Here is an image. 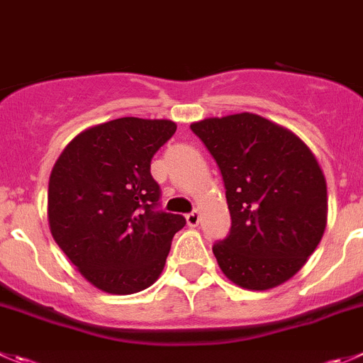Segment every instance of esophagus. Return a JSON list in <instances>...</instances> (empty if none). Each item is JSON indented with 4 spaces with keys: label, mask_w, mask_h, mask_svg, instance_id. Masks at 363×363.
Segmentation results:
<instances>
[{
    "label": "esophagus",
    "mask_w": 363,
    "mask_h": 363,
    "mask_svg": "<svg viewBox=\"0 0 363 363\" xmlns=\"http://www.w3.org/2000/svg\"><path fill=\"white\" fill-rule=\"evenodd\" d=\"M199 219H201V213H199L198 210H194V212H191V213H187V216H185V220H187V224L191 228L198 226Z\"/></svg>",
    "instance_id": "34e87169"
}]
</instances>
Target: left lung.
Here are the masks:
<instances>
[{
    "label": "left lung",
    "mask_w": 363,
    "mask_h": 363,
    "mask_svg": "<svg viewBox=\"0 0 363 363\" xmlns=\"http://www.w3.org/2000/svg\"><path fill=\"white\" fill-rule=\"evenodd\" d=\"M223 174L230 235L213 244L220 271L247 291L291 279L320 242L328 223L326 178L292 130L258 113L191 124Z\"/></svg>",
    "instance_id": "obj_1"
}]
</instances>
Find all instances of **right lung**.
<instances>
[{
	"mask_svg": "<svg viewBox=\"0 0 363 363\" xmlns=\"http://www.w3.org/2000/svg\"><path fill=\"white\" fill-rule=\"evenodd\" d=\"M169 119L121 117L87 128L55 162L48 220L55 242L91 285L135 294L162 274L184 216L155 212L151 158L174 135Z\"/></svg>",
	"mask_w": 363,
	"mask_h": 363,
	"instance_id": "right-lung-1",
	"label": "right lung"
}]
</instances>
